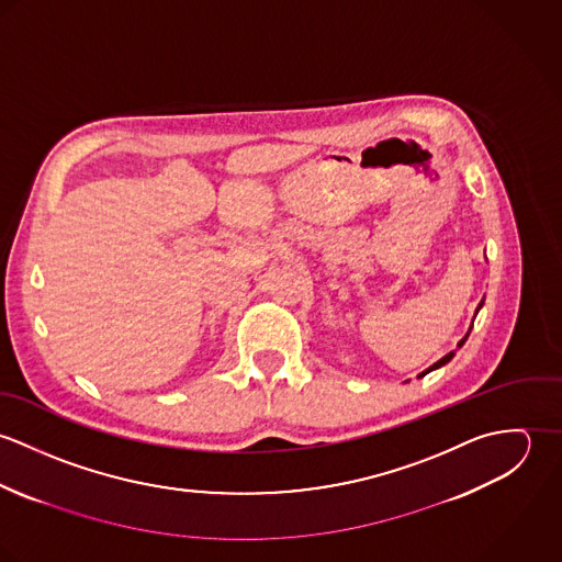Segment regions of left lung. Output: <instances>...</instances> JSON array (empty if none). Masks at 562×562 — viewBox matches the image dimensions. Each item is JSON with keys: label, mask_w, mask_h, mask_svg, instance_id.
I'll list each match as a JSON object with an SVG mask.
<instances>
[{"label": "left lung", "mask_w": 562, "mask_h": 562, "mask_svg": "<svg viewBox=\"0 0 562 562\" xmlns=\"http://www.w3.org/2000/svg\"><path fill=\"white\" fill-rule=\"evenodd\" d=\"M482 307V303L481 305H479V310H481ZM479 310H476V312H479ZM468 335H470V330H468ZM468 335H465V337H463V339H461V341H459V346H463V344H465V339H468ZM452 357H454V352H448V355H446V357H443V359H439V361H437V363H435V366H430V368H428V370H426V372H424V374H419V376H426V374H428V372H432V370H437V368H441V366H446V363H448V361H450V359H452Z\"/></svg>", "instance_id": "obj_1"}]
</instances>
